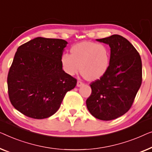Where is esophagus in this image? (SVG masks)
<instances>
[{
    "label": "esophagus",
    "mask_w": 152,
    "mask_h": 152,
    "mask_svg": "<svg viewBox=\"0 0 152 152\" xmlns=\"http://www.w3.org/2000/svg\"><path fill=\"white\" fill-rule=\"evenodd\" d=\"M83 85V82L82 81H80V80H78V82H77V87H81L82 86V85Z\"/></svg>",
    "instance_id": "1"
}]
</instances>
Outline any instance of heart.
Instances as JSON below:
<instances>
[{
	"instance_id": "obj_1",
	"label": "heart",
	"mask_w": 152,
	"mask_h": 152,
	"mask_svg": "<svg viewBox=\"0 0 152 152\" xmlns=\"http://www.w3.org/2000/svg\"><path fill=\"white\" fill-rule=\"evenodd\" d=\"M111 63L110 48L103 44L91 41L76 43L70 49V54H63L61 63L63 71L73 76L80 72L89 80L103 77Z\"/></svg>"
}]
</instances>
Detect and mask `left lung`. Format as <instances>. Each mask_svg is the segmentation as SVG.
Returning a JSON list of instances; mask_svg holds the SVG:
<instances>
[{
	"label": "left lung",
	"instance_id": "left-lung-1",
	"mask_svg": "<svg viewBox=\"0 0 152 152\" xmlns=\"http://www.w3.org/2000/svg\"><path fill=\"white\" fill-rule=\"evenodd\" d=\"M96 40L110 47L111 63L105 75L91 83L86 104L95 118L111 121L125 114L133 104L142 83V61L123 36L114 34Z\"/></svg>",
	"mask_w": 152,
	"mask_h": 152
}]
</instances>
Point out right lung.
I'll list each match as a JSON object with an SVG mask.
<instances>
[{
  "label": "right lung",
  "mask_w": 152,
  "mask_h": 152,
  "mask_svg": "<svg viewBox=\"0 0 152 152\" xmlns=\"http://www.w3.org/2000/svg\"><path fill=\"white\" fill-rule=\"evenodd\" d=\"M67 42L37 37L17 49L7 76L12 105L25 116L43 119L54 114L77 80L62 68Z\"/></svg>",
  "instance_id": "add662e5"
}]
</instances>
